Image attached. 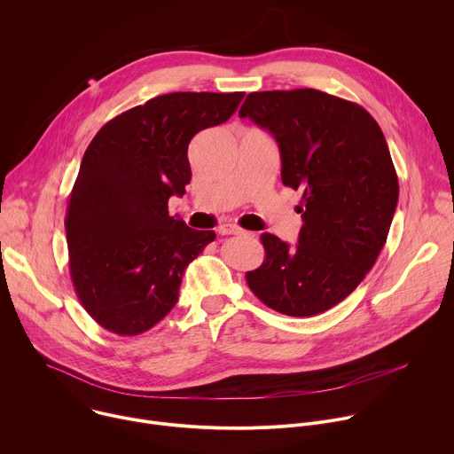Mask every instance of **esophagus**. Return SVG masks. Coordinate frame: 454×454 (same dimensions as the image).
<instances>
[{
    "instance_id": "obj_1",
    "label": "esophagus",
    "mask_w": 454,
    "mask_h": 454,
    "mask_svg": "<svg viewBox=\"0 0 454 454\" xmlns=\"http://www.w3.org/2000/svg\"><path fill=\"white\" fill-rule=\"evenodd\" d=\"M218 234L222 236H229V234H247V231L236 227V225H231V223H223V225H218Z\"/></svg>"
}]
</instances>
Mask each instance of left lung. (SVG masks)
<instances>
[{
  "instance_id": "left-lung-1",
  "label": "left lung",
  "mask_w": 454,
  "mask_h": 454,
  "mask_svg": "<svg viewBox=\"0 0 454 454\" xmlns=\"http://www.w3.org/2000/svg\"><path fill=\"white\" fill-rule=\"evenodd\" d=\"M250 118L279 145L283 184L302 192V229L290 247L261 234L264 261L247 285L288 317L324 313L374 266L392 225L399 180L378 121L357 104L317 89L250 93Z\"/></svg>"
}]
</instances>
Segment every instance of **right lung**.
Listing matches in <instances>:
<instances>
[{
  "label": "right lung",
  "mask_w": 454,
  "mask_h": 454,
  "mask_svg": "<svg viewBox=\"0 0 454 454\" xmlns=\"http://www.w3.org/2000/svg\"><path fill=\"white\" fill-rule=\"evenodd\" d=\"M245 93H169L107 121L89 143L66 211L69 274L104 329L136 336L176 304L188 264L215 231L168 215L192 180L188 146L227 121Z\"/></svg>",
  "instance_id": "right-lung-1"
}]
</instances>
